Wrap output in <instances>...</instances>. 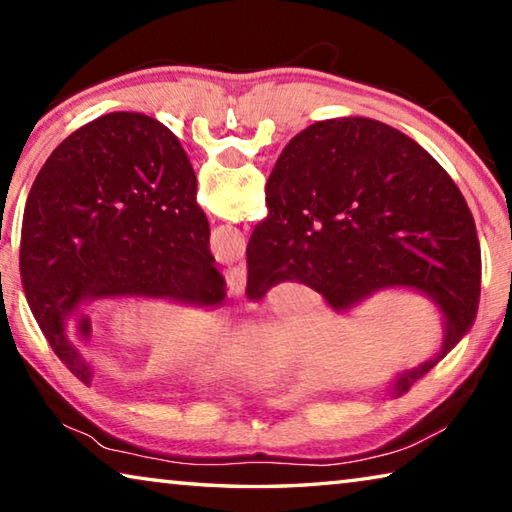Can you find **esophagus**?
<instances>
[{"label":"esophagus","mask_w":512,"mask_h":512,"mask_svg":"<svg viewBox=\"0 0 512 512\" xmlns=\"http://www.w3.org/2000/svg\"><path fill=\"white\" fill-rule=\"evenodd\" d=\"M225 284L232 296H241L246 289V264H235L225 271Z\"/></svg>","instance_id":"1"}]
</instances>
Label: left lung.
I'll use <instances>...</instances> for the list:
<instances>
[{"mask_svg": "<svg viewBox=\"0 0 512 512\" xmlns=\"http://www.w3.org/2000/svg\"><path fill=\"white\" fill-rule=\"evenodd\" d=\"M20 275L51 350L83 384L92 370L65 325L85 302L221 307L225 282L178 137L140 112H110L60 142L24 207Z\"/></svg>", "mask_w": 512, "mask_h": 512, "instance_id": "obj_1", "label": "left lung"}]
</instances>
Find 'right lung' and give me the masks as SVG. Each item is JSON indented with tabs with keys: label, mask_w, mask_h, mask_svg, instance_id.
<instances>
[{
	"label": "right lung",
	"mask_w": 512,
	"mask_h": 512,
	"mask_svg": "<svg viewBox=\"0 0 512 512\" xmlns=\"http://www.w3.org/2000/svg\"><path fill=\"white\" fill-rule=\"evenodd\" d=\"M268 216L246 248V296L284 280L336 311L388 287L422 291L445 318L440 354L395 381L404 395L470 332L481 296V246L447 171L411 137L366 117L305 128L266 183Z\"/></svg>",
	"instance_id": "right-lung-1"
}]
</instances>
